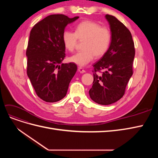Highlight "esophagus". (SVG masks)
<instances>
[{"label": "esophagus", "instance_id": "34e87169", "mask_svg": "<svg viewBox=\"0 0 158 158\" xmlns=\"http://www.w3.org/2000/svg\"><path fill=\"white\" fill-rule=\"evenodd\" d=\"M78 71H79V73H85V70L83 68H82V67H79L78 68Z\"/></svg>", "mask_w": 158, "mask_h": 158}]
</instances>
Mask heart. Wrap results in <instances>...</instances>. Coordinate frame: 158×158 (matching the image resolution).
<instances>
[{
  "label": "heart",
  "instance_id": "1",
  "mask_svg": "<svg viewBox=\"0 0 158 158\" xmlns=\"http://www.w3.org/2000/svg\"><path fill=\"white\" fill-rule=\"evenodd\" d=\"M64 48L73 52L78 40L84 41L82 51L71 56L72 63L84 66L92 61L94 56L99 58L106 53L112 41V34L109 28L102 27L99 23L93 21H83L76 26L74 33L64 31L62 36Z\"/></svg>",
  "mask_w": 158,
  "mask_h": 158
}]
</instances>
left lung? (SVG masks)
<instances>
[{
	"label": "left lung",
	"instance_id": "1",
	"mask_svg": "<svg viewBox=\"0 0 158 158\" xmlns=\"http://www.w3.org/2000/svg\"><path fill=\"white\" fill-rule=\"evenodd\" d=\"M106 18L111 27L112 41L109 49L94 64V82L89 91L93 101L100 105L117 102L125 93L133 74L135 48L131 31L112 15Z\"/></svg>",
	"mask_w": 158,
	"mask_h": 158
}]
</instances>
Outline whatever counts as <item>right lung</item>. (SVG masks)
Returning a JSON list of instances; mask_svg holds the SVG:
<instances>
[{"instance_id":"right-lung-1","label":"right lung","mask_w":158,"mask_h":158,"mask_svg":"<svg viewBox=\"0 0 158 158\" xmlns=\"http://www.w3.org/2000/svg\"><path fill=\"white\" fill-rule=\"evenodd\" d=\"M78 18L52 14L31 30L26 49L27 74L37 96L46 102H56L65 97L77 70L73 63L61 64L65 57L62 36L67 24Z\"/></svg>"}]
</instances>
